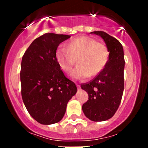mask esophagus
<instances>
[{"mask_svg":"<svg viewBox=\"0 0 148 148\" xmlns=\"http://www.w3.org/2000/svg\"><path fill=\"white\" fill-rule=\"evenodd\" d=\"M77 88H78V89H81V87H80V86H78V85H77Z\"/></svg>","mask_w":148,"mask_h":148,"instance_id":"obj_1","label":"esophagus"}]
</instances>
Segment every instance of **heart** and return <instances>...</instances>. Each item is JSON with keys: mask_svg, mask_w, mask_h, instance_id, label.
I'll return each instance as SVG.
<instances>
[{"mask_svg": "<svg viewBox=\"0 0 148 148\" xmlns=\"http://www.w3.org/2000/svg\"><path fill=\"white\" fill-rule=\"evenodd\" d=\"M108 56L106 45L87 36L76 37L67 46L60 45L56 52L58 62L66 72L72 69L77 59L78 66L70 73L74 80L95 77L106 65Z\"/></svg>", "mask_w": 148, "mask_h": 148, "instance_id": "1", "label": "heart"}]
</instances>
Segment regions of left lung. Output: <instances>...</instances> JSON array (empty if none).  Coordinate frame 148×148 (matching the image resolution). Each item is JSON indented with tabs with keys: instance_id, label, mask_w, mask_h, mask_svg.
Instances as JSON below:
<instances>
[{
	"instance_id": "1",
	"label": "left lung",
	"mask_w": 148,
	"mask_h": 148,
	"mask_svg": "<svg viewBox=\"0 0 148 148\" xmlns=\"http://www.w3.org/2000/svg\"><path fill=\"white\" fill-rule=\"evenodd\" d=\"M104 41L109 56L104 68L81 89L88 94V100L82 106L84 113L89 120L102 122L111 118L118 110L124 91L125 58L121 43L103 31L91 32Z\"/></svg>"
}]
</instances>
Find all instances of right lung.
<instances>
[{"instance_id": "obj_1", "label": "right lung", "mask_w": 148, "mask_h": 148, "mask_svg": "<svg viewBox=\"0 0 148 148\" xmlns=\"http://www.w3.org/2000/svg\"><path fill=\"white\" fill-rule=\"evenodd\" d=\"M67 35L45 33L35 39L22 58L21 96L32 118L42 125H52L63 118L68 101L75 95V84L61 70L56 50Z\"/></svg>"}]
</instances>
